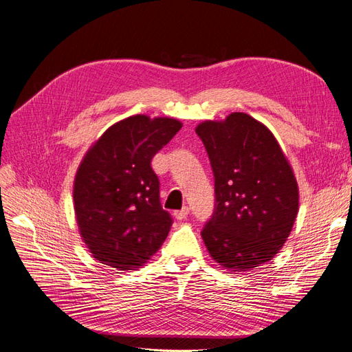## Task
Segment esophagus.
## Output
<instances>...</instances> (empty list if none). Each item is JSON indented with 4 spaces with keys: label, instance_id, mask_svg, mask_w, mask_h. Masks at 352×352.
Returning <instances> with one entry per match:
<instances>
[{
    "label": "esophagus",
    "instance_id": "esophagus-1",
    "mask_svg": "<svg viewBox=\"0 0 352 352\" xmlns=\"http://www.w3.org/2000/svg\"><path fill=\"white\" fill-rule=\"evenodd\" d=\"M190 214V208L188 207H182L181 210H178V211H174V217H175V219H184V218H187V215Z\"/></svg>",
    "mask_w": 352,
    "mask_h": 352
}]
</instances>
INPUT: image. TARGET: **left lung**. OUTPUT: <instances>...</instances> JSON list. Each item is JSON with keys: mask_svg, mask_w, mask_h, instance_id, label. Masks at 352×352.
<instances>
[{"mask_svg": "<svg viewBox=\"0 0 352 352\" xmlns=\"http://www.w3.org/2000/svg\"><path fill=\"white\" fill-rule=\"evenodd\" d=\"M214 174L215 204L201 231L214 260L244 272L285 244L298 212V187L270 129L244 113L197 126Z\"/></svg>", "mask_w": 352, "mask_h": 352, "instance_id": "obj_1", "label": "left lung"}]
</instances>
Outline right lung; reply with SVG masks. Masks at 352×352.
I'll list each match as a JSON object with an SVG mask.
<instances>
[{
	"mask_svg": "<svg viewBox=\"0 0 352 352\" xmlns=\"http://www.w3.org/2000/svg\"><path fill=\"white\" fill-rule=\"evenodd\" d=\"M181 126L173 118L128 117L109 126L82 160L74 206L84 243L100 263L138 268L165 241L173 217L161 206L151 161Z\"/></svg>",
	"mask_w": 352,
	"mask_h": 352,
	"instance_id": "obj_1",
	"label": "right lung"
}]
</instances>
